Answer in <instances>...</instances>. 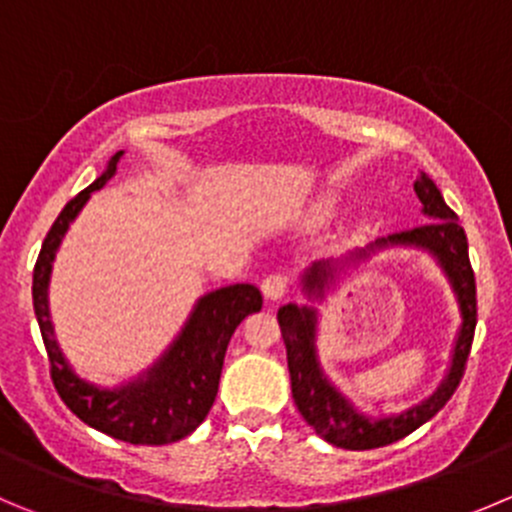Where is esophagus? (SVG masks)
I'll return each instance as SVG.
<instances>
[{
	"mask_svg": "<svg viewBox=\"0 0 512 512\" xmlns=\"http://www.w3.org/2000/svg\"><path fill=\"white\" fill-rule=\"evenodd\" d=\"M288 290L290 278L283 275V272H272V275H267V278L262 280V295H265L267 300H280L283 295H288Z\"/></svg>",
	"mask_w": 512,
	"mask_h": 512,
	"instance_id": "34e87169",
	"label": "esophagus"
}]
</instances>
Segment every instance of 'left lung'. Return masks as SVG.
Returning <instances> with one entry per match:
<instances>
[{"mask_svg": "<svg viewBox=\"0 0 512 512\" xmlns=\"http://www.w3.org/2000/svg\"><path fill=\"white\" fill-rule=\"evenodd\" d=\"M414 191H417L429 222L422 224V227L404 229V232L381 237L369 250L394 245L422 247L429 255H434V260L439 262V267L444 270V275H447L457 295L462 313L460 336H457L455 353H452L450 371H447L439 389L427 401L412 407L409 412L396 414V417L371 419L366 414H358L348 404L346 396H341L336 386H331V381L323 376L321 364H318V353H315V310L298 308L293 303L283 305L278 310L280 331H283L285 348H288L290 386H293L295 407L303 414L305 422L315 429L318 437L331 442L333 447H343V450H376V447H386V444L399 442L407 434H412L414 429L422 427L424 422H429L452 399L455 389L460 386L467 356H470L472 348V338H475V272H472L470 255H467L465 229L457 222V214L444 204L442 194H439V189L427 174H422L414 181ZM369 250L356 252L351 260L366 257ZM333 270L336 267L331 262H315L303 278L305 293L321 298L328 280H333Z\"/></svg>", "mask_w": 512, "mask_h": 512, "instance_id": "8db88e82", "label": "left lung"}]
</instances>
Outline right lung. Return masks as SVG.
Segmentation results:
<instances>
[{
    "instance_id": "right-lung-1",
    "label": "right lung",
    "mask_w": 512,
    "mask_h": 512,
    "mask_svg": "<svg viewBox=\"0 0 512 512\" xmlns=\"http://www.w3.org/2000/svg\"><path fill=\"white\" fill-rule=\"evenodd\" d=\"M121 156L123 151H118L108 161V169L88 189L80 191L78 197L70 199L52 222L35 262L32 300L47 348L52 384L70 412L83 419L88 427L128 444H169L194 432L209 414L219 389V374H222L229 338L247 315L262 308V295L255 285L247 283L229 285L204 295L169 351L131 384L118 389H98L75 376L52 333L47 283H50L55 252L70 222L78 217L90 194L116 176Z\"/></svg>"
}]
</instances>
